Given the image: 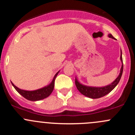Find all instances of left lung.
<instances>
[{
  "label": "left lung",
  "mask_w": 135,
  "mask_h": 135,
  "mask_svg": "<svg viewBox=\"0 0 135 135\" xmlns=\"http://www.w3.org/2000/svg\"><path fill=\"white\" fill-rule=\"evenodd\" d=\"M108 36L109 37V38L114 39V37L111 34H109ZM120 60L122 62V65L121 68H120L119 75H118L117 78L116 79H115V81H113L111 84L108 85L104 86V87H91V86H87L85 85L81 84L80 82H79L78 79L75 78V83L77 89H78V90H79V91L80 92L81 94H83V95L91 99L100 98V97H103V96L108 94L109 93H110V92L116 87L117 85L119 83L120 78H121L122 74H123V58H122L121 50H120Z\"/></svg>",
  "instance_id": "obj_1"
}]
</instances>
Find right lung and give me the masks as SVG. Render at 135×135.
Returning <instances> with one entry per match:
<instances>
[{"label": "right lung", "mask_w": 135, "mask_h": 135, "mask_svg": "<svg viewBox=\"0 0 135 135\" xmlns=\"http://www.w3.org/2000/svg\"><path fill=\"white\" fill-rule=\"evenodd\" d=\"M60 72V71H57L56 74V75L54 77L53 79H52V82L50 83L49 85H47V86H45L44 88H40V89H36V90L34 91H26L24 90V89H21L20 88H17L16 85L12 83V85L15 88V89L22 96L26 98V99L29 100V101H40V100L44 99L47 97L51 93H52L54 88V83H55V79H56V77H57V74Z\"/></svg>", "instance_id": "add662e5"}]
</instances>
